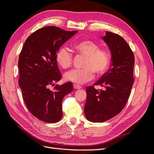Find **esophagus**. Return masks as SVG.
Masks as SVG:
<instances>
[{
    "label": "esophagus",
    "mask_w": 154,
    "mask_h": 154,
    "mask_svg": "<svg viewBox=\"0 0 154 154\" xmlns=\"http://www.w3.org/2000/svg\"><path fill=\"white\" fill-rule=\"evenodd\" d=\"M73 88H74V89H80V88H82V87H81L80 85H78L77 84H74Z\"/></svg>",
    "instance_id": "34e87169"
}]
</instances>
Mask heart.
Segmentation results:
<instances>
[{
  "mask_svg": "<svg viewBox=\"0 0 154 154\" xmlns=\"http://www.w3.org/2000/svg\"><path fill=\"white\" fill-rule=\"evenodd\" d=\"M73 48L76 53L85 57L82 69H73L65 73V80L83 84L91 80L94 73L97 76L104 74L110 65V53L92 40H83L75 43ZM72 55L67 48L62 46L56 53V60L62 69H68L72 63Z\"/></svg>",
  "mask_w": 154,
  "mask_h": 154,
  "instance_id": "obj_1",
  "label": "heart"
}]
</instances>
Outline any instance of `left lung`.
<instances>
[{
  "label": "left lung",
  "mask_w": 154,
  "mask_h": 154,
  "mask_svg": "<svg viewBox=\"0 0 154 154\" xmlns=\"http://www.w3.org/2000/svg\"><path fill=\"white\" fill-rule=\"evenodd\" d=\"M102 38L110 49L112 63L94 85L86 87L84 112L87 119L94 123L105 122L121 112L129 98L134 81V56L127 42L109 31H106ZM95 85L103 88L96 90Z\"/></svg>",
  "instance_id": "left-lung-1"
}]
</instances>
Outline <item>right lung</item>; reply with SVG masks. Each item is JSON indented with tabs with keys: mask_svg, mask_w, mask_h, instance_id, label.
Segmentation results:
<instances>
[{
	"mask_svg": "<svg viewBox=\"0 0 154 154\" xmlns=\"http://www.w3.org/2000/svg\"><path fill=\"white\" fill-rule=\"evenodd\" d=\"M77 31H67L46 26L35 31L23 45L18 59L19 85L27 109L35 117L46 123L61 119L64 96L72 91L71 82L54 85L62 78L56 53Z\"/></svg>",
	"mask_w": 154,
	"mask_h": 154,
	"instance_id": "1",
	"label": "right lung"
}]
</instances>
